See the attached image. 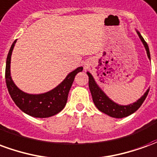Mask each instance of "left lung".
Returning <instances> with one entry per match:
<instances>
[{
	"mask_svg": "<svg viewBox=\"0 0 157 157\" xmlns=\"http://www.w3.org/2000/svg\"><path fill=\"white\" fill-rule=\"evenodd\" d=\"M137 33H138L140 39L145 46V49H146L148 58L151 59V55H150L148 45L146 44V42L145 41V39H143V37L140 35V33L139 32H137ZM87 75H88L89 77V89H90L91 93H92V100H93L94 104L101 112L104 113L108 114L110 117H113V118H124V117H127V116L134 113L142 105V103L144 102L145 99L146 98V97L148 95L149 89L137 102H134L133 104H129V105L127 106L118 105L114 102H113L112 100H110L105 95V93L99 88L98 86L96 84L92 75L89 72H87Z\"/></svg>",
	"mask_w": 157,
	"mask_h": 157,
	"instance_id": "1",
	"label": "left lung"
}]
</instances>
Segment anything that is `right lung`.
<instances>
[{"mask_svg":"<svg viewBox=\"0 0 157 157\" xmlns=\"http://www.w3.org/2000/svg\"><path fill=\"white\" fill-rule=\"evenodd\" d=\"M16 41L17 40L13 42L11 46L6 65V83L11 98L22 112L33 117L48 118L57 114L65 108L75 76L78 72L82 71L83 67H78L74 71L71 72L58 86L50 92L39 95L25 93L17 87L10 74L11 56Z\"/></svg>","mask_w":157,"mask_h":157,"instance_id":"1","label":"right lung"}]
</instances>
